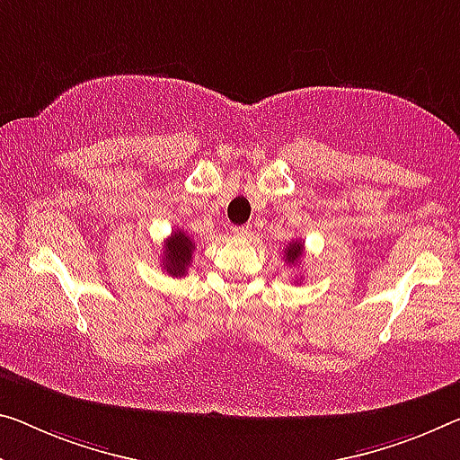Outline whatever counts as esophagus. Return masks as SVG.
<instances>
[{"label":"esophagus","mask_w":460,"mask_h":460,"mask_svg":"<svg viewBox=\"0 0 460 460\" xmlns=\"http://www.w3.org/2000/svg\"><path fill=\"white\" fill-rule=\"evenodd\" d=\"M232 234L236 238H246L251 234V228L249 226H234V228H232Z\"/></svg>","instance_id":"34e87169"}]
</instances>
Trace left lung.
Instances as JSON below:
<instances>
[{
	"label": "left lung",
	"mask_w": 460,
	"mask_h": 460,
	"mask_svg": "<svg viewBox=\"0 0 460 460\" xmlns=\"http://www.w3.org/2000/svg\"><path fill=\"white\" fill-rule=\"evenodd\" d=\"M302 252H304V243H302V240H292V243H289L286 246V251H284L286 263L288 265H296L300 261Z\"/></svg>",
	"instance_id": "8db88e82"
}]
</instances>
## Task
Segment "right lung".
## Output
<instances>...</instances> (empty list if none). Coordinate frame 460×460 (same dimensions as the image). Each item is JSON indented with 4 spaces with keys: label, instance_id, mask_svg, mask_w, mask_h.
<instances>
[{
    "label": "right lung",
    "instance_id": "right-lung-1",
    "mask_svg": "<svg viewBox=\"0 0 460 460\" xmlns=\"http://www.w3.org/2000/svg\"><path fill=\"white\" fill-rule=\"evenodd\" d=\"M193 251H195V243L190 240L189 234H185L182 230H174L171 236L166 238L164 243V251H162V267L168 275L172 278H182L187 273L190 259H193Z\"/></svg>",
    "mask_w": 460,
    "mask_h": 460
}]
</instances>
